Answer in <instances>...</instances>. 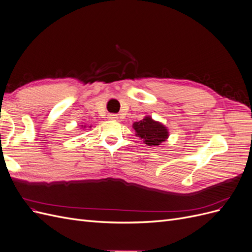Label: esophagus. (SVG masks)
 Instances as JSON below:
<instances>
[{"label":"esophagus","instance_id":"obj_1","mask_svg":"<svg viewBox=\"0 0 252 252\" xmlns=\"http://www.w3.org/2000/svg\"><path fill=\"white\" fill-rule=\"evenodd\" d=\"M107 118H108L109 120H117V119H118V116H117V114H114V113H109Z\"/></svg>","mask_w":252,"mask_h":252}]
</instances>
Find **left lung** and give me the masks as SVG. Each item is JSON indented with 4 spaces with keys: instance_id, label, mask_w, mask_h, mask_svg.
I'll list each match as a JSON object with an SVG mask.
<instances>
[{
    "instance_id": "left-lung-1",
    "label": "left lung",
    "mask_w": 252,
    "mask_h": 252,
    "mask_svg": "<svg viewBox=\"0 0 252 252\" xmlns=\"http://www.w3.org/2000/svg\"><path fill=\"white\" fill-rule=\"evenodd\" d=\"M132 128L134 129L135 135L139 136L148 146H158L169 136L168 128L149 116H146L139 122H134Z\"/></svg>"
}]
</instances>
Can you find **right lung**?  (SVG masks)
Instances as JSON below:
<instances>
[{"mask_svg": "<svg viewBox=\"0 0 252 252\" xmlns=\"http://www.w3.org/2000/svg\"><path fill=\"white\" fill-rule=\"evenodd\" d=\"M81 127H82V128H87V127H86V125H82ZM88 128H91V126H89Z\"/></svg>", "mask_w": 252, "mask_h": 252, "instance_id": "add662e5", "label": "right lung"}]
</instances>
